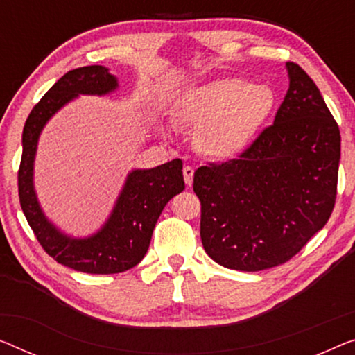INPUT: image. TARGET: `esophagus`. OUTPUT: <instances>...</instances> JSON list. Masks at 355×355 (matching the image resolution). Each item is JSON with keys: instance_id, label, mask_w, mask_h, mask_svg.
<instances>
[{"instance_id": "1", "label": "esophagus", "mask_w": 355, "mask_h": 355, "mask_svg": "<svg viewBox=\"0 0 355 355\" xmlns=\"http://www.w3.org/2000/svg\"><path fill=\"white\" fill-rule=\"evenodd\" d=\"M183 177H184V183H187L188 187H191L193 177H194V168L191 166H184L183 167Z\"/></svg>"}]
</instances>
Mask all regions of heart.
<instances>
[{"instance_id":"obj_1","label":"heart","mask_w":355,"mask_h":355,"mask_svg":"<svg viewBox=\"0 0 355 355\" xmlns=\"http://www.w3.org/2000/svg\"><path fill=\"white\" fill-rule=\"evenodd\" d=\"M277 105L276 92L245 78H225L184 92L177 116L199 129L198 144L215 159H231L250 148Z\"/></svg>"}]
</instances>
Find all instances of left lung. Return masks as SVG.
Returning a JSON list of instances; mask_svg holds the SVG:
<instances>
[{"label": "left lung", "instance_id": "left-lung-1", "mask_svg": "<svg viewBox=\"0 0 355 355\" xmlns=\"http://www.w3.org/2000/svg\"><path fill=\"white\" fill-rule=\"evenodd\" d=\"M285 67L290 84L274 124L237 159L194 172L204 250L236 271L288 261L335 207L340 129L303 68Z\"/></svg>", "mask_w": 355, "mask_h": 355}]
</instances>
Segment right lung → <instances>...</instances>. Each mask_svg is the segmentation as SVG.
Returning <instances> with one entry per match:
<instances>
[{
    "label": "right lung",
    "mask_w": 355,
    "mask_h": 355,
    "mask_svg": "<svg viewBox=\"0 0 355 355\" xmlns=\"http://www.w3.org/2000/svg\"><path fill=\"white\" fill-rule=\"evenodd\" d=\"M116 89L118 79L102 65L68 71L35 105L22 134L19 198L25 218L47 255L63 266L87 274H116L137 266L146 255L161 211L173 196L184 189L183 162L173 159L155 168L132 171L108 220L91 236H68L44 215L33 183L35 156L42 129L78 95H107Z\"/></svg>",
    "instance_id": "right-lung-1"
}]
</instances>
